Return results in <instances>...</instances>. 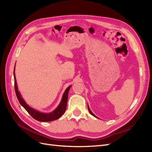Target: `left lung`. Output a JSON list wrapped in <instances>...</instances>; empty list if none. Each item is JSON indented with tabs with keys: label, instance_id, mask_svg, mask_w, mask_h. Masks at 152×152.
Segmentation results:
<instances>
[{
	"label": "left lung",
	"instance_id": "left-lung-1",
	"mask_svg": "<svg viewBox=\"0 0 152 152\" xmlns=\"http://www.w3.org/2000/svg\"><path fill=\"white\" fill-rule=\"evenodd\" d=\"M87 108H88V110H89V113L92 115H93V116H94V117H96V118H99L98 117H96V115H95L93 113V112H92V111H91V109H90V108H89V105L88 104H87Z\"/></svg>",
	"mask_w": 152,
	"mask_h": 152
}]
</instances>
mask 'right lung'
Returning <instances> with one entry per match:
<instances>
[{
  "mask_svg": "<svg viewBox=\"0 0 152 152\" xmlns=\"http://www.w3.org/2000/svg\"><path fill=\"white\" fill-rule=\"evenodd\" d=\"M15 71V68H14V79H15V92H16L17 98L18 101H19L21 105L26 110L27 112H28V113L32 117L35 118V120L40 121V122H50V121L57 120V119L60 118L62 116V115L65 113L66 108L68 92L72 86L71 85L70 86H68L65 91V92H64L60 103H59L58 107L55 108L52 112H50V113L40 112L38 111V110H37L30 107V106L26 103L24 99L23 98L20 91H18Z\"/></svg>",
  "mask_w": 152,
  "mask_h": 152,
  "instance_id": "obj_1",
  "label": "right lung"
}]
</instances>
